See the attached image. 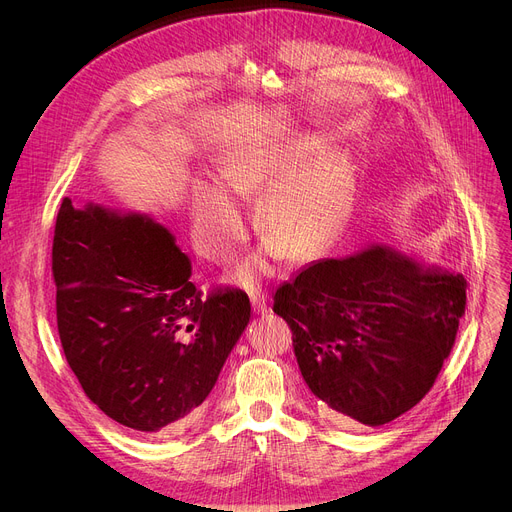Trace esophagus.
I'll use <instances>...</instances> for the list:
<instances>
[{
    "instance_id": "34e87169",
    "label": "esophagus",
    "mask_w": 512,
    "mask_h": 512,
    "mask_svg": "<svg viewBox=\"0 0 512 512\" xmlns=\"http://www.w3.org/2000/svg\"><path fill=\"white\" fill-rule=\"evenodd\" d=\"M250 299H252V308H254V312L256 314H268L270 312V308H268V304H266V297H264V293L262 291H250Z\"/></svg>"
}]
</instances>
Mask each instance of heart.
<instances>
[{
  "mask_svg": "<svg viewBox=\"0 0 512 512\" xmlns=\"http://www.w3.org/2000/svg\"><path fill=\"white\" fill-rule=\"evenodd\" d=\"M221 179L237 198L256 194V221L270 235L262 252L246 258L235 281L250 283L283 252L289 260L314 258L339 231L349 202V169L341 150L322 136L287 142H250L223 157ZM192 233L200 254L225 260L246 233L239 204L213 179L192 184Z\"/></svg>",
  "mask_w": 512,
  "mask_h": 512,
  "instance_id": "heart-1",
  "label": "heart"
}]
</instances>
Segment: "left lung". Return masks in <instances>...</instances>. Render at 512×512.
Masks as SVG:
<instances>
[{
  "mask_svg": "<svg viewBox=\"0 0 512 512\" xmlns=\"http://www.w3.org/2000/svg\"><path fill=\"white\" fill-rule=\"evenodd\" d=\"M273 310L330 422L376 428L432 388L465 312V279L374 244L302 268Z\"/></svg>",
  "mask_w": 512,
  "mask_h": 512,
  "instance_id": "8db88e82",
  "label": "left lung"
}]
</instances>
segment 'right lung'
Segmentation results:
<instances>
[{"mask_svg":"<svg viewBox=\"0 0 512 512\" xmlns=\"http://www.w3.org/2000/svg\"><path fill=\"white\" fill-rule=\"evenodd\" d=\"M192 262L153 217L66 198L53 237L57 330L86 397L165 436L196 417L250 322L242 289L200 297Z\"/></svg>","mask_w":512,"mask_h":512,"instance_id":"obj_1","label":"right lung"}]
</instances>
